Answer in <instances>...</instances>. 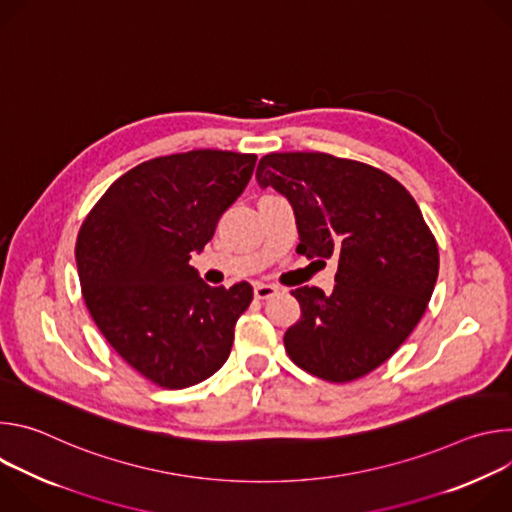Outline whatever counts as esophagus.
Returning <instances> with one entry per match:
<instances>
[{"label": "esophagus", "mask_w": 512, "mask_h": 512, "mask_svg": "<svg viewBox=\"0 0 512 512\" xmlns=\"http://www.w3.org/2000/svg\"><path fill=\"white\" fill-rule=\"evenodd\" d=\"M253 291H255V298L257 300H267V298L277 294V287L271 285V283H255Z\"/></svg>", "instance_id": "1"}]
</instances>
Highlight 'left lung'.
Returning <instances> with one entry per match:
<instances>
[{
	"label": "left lung",
	"instance_id": "8db88e82",
	"mask_svg": "<svg viewBox=\"0 0 512 512\" xmlns=\"http://www.w3.org/2000/svg\"><path fill=\"white\" fill-rule=\"evenodd\" d=\"M257 182L294 208L302 255L338 261L330 296L291 291L302 318L283 336L289 358L330 383L369 375L413 332L440 271L417 202L383 170L320 152L267 154Z\"/></svg>",
	"mask_w": 512,
	"mask_h": 512
}]
</instances>
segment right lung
I'll list each match as a JSON object with an SVG mask.
<instances>
[{
    "mask_svg": "<svg viewBox=\"0 0 512 512\" xmlns=\"http://www.w3.org/2000/svg\"><path fill=\"white\" fill-rule=\"evenodd\" d=\"M257 156L192 150L117 178L77 237L83 300L111 348L141 377L184 389L231 354L253 300L247 281L210 287L188 263L241 196Z\"/></svg>",
    "mask_w": 512,
    "mask_h": 512,
    "instance_id": "1",
    "label": "right lung"
}]
</instances>
